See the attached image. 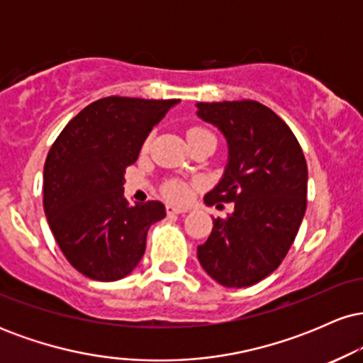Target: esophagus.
<instances>
[{"instance_id":"obj_1","label":"esophagus","mask_w":363,"mask_h":363,"mask_svg":"<svg viewBox=\"0 0 363 363\" xmlns=\"http://www.w3.org/2000/svg\"><path fill=\"white\" fill-rule=\"evenodd\" d=\"M167 213L169 215H182V213H187V208H179V206H174V205H167Z\"/></svg>"}]
</instances>
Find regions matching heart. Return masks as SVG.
Returning a JSON list of instances; mask_svg holds the SVG:
<instances>
[{
	"instance_id": "heart-1",
	"label": "heart",
	"mask_w": 363,
	"mask_h": 363,
	"mask_svg": "<svg viewBox=\"0 0 363 363\" xmlns=\"http://www.w3.org/2000/svg\"><path fill=\"white\" fill-rule=\"evenodd\" d=\"M196 133H208V131L203 128H191L189 131H187V135H196ZM187 193H189V189H187V186L181 181L167 182L164 187V194L167 196L169 199H172V201H182V199L187 198Z\"/></svg>"
}]
</instances>
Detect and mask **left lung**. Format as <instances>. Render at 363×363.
<instances>
[{
	"instance_id": "1",
	"label": "left lung",
	"mask_w": 363,
	"mask_h": 363,
	"mask_svg": "<svg viewBox=\"0 0 363 363\" xmlns=\"http://www.w3.org/2000/svg\"><path fill=\"white\" fill-rule=\"evenodd\" d=\"M198 116L223 133L228 162L206 205L234 203L198 245L203 269L228 289L272 274L294 244L307 208V162L297 138L256 101L199 102Z\"/></svg>"
}]
</instances>
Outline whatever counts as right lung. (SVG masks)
I'll return each instance as SVG.
<instances>
[{
    "label": "right lung",
    "mask_w": 363,
    "mask_h": 363,
    "mask_svg": "<svg viewBox=\"0 0 363 363\" xmlns=\"http://www.w3.org/2000/svg\"><path fill=\"white\" fill-rule=\"evenodd\" d=\"M177 99L106 97L66 124L44 165V211L74 269L116 281L138 266L147 232L165 216L160 201L129 205L124 172Z\"/></svg>",
    "instance_id": "1"
}]
</instances>
